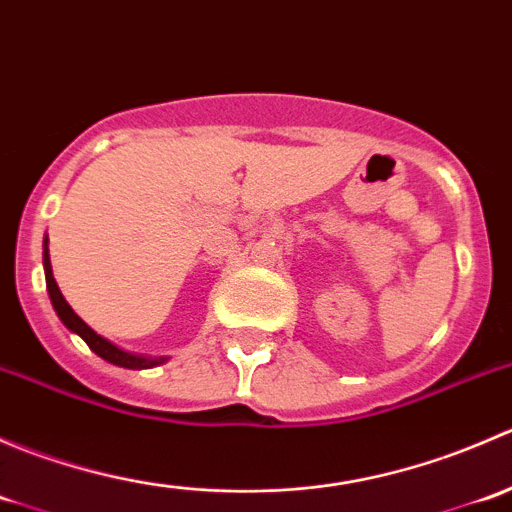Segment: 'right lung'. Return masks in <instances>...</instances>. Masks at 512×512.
<instances>
[{
    "instance_id": "obj_1",
    "label": "right lung",
    "mask_w": 512,
    "mask_h": 512,
    "mask_svg": "<svg viewBox=\"0 0 512 512\" xmlns=\"http://www.w3.org/2000/svg\"><path fill=\"white\" fill-rule=\"evenodd\" d=\"M44 275H46V292H49L51 304H54V312L59 314V319H61V322H64V327L69 329V332L79 334V337L84 339L86 344H89L91 352L101 356V359H106L108 364L123 366V369H153V366H158V364H163V361H168V359H165V356H146V354L126 352V349L116 347V344L108 342L106 337L96 334L94 329H91L89 324H86L84 319H81L79 314H76L74 309H71V304L66 302L64 294H61L59 285H56L54 272H51L49 237H44Z\"/></svg>"
}]
</instances>
